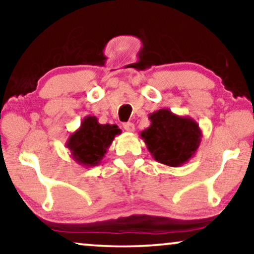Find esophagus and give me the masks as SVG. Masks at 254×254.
<instances>
[{"mask_svg": "<svg viewBox=\"0 0 254 254\" xmlns=\"http://www.w3.org/2000/svg\"><path fill=\"white\" fill-rule=\"evenodd\" d=\"M124 128H125V130H127V131H134L135 130L134 124H131V123L124 124Z\"/></svg>", "mask_w": 254, "mask_h": 254, "instance_id": "1", "label": "esophagus"}]
</instances>
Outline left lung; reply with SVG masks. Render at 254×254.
Here are the masks:
<instances>
[{"label": "left lung", "mask_w": 254, "mask_h": 254, "mask_svg": "<svg viewBox=\"0 0 254 254\" xmlns=\"http://www.w3.org/2000/svg\"><path fill=\"white\" fill-rule=\"evenodd\" d=\"M149 120L150 126L140 136L155 161L178 168L195 155L202 137L195 120L177 116L168 109L149 114Z\"/></svg>", "instance_id": "left-lung-1"}]
</instances>
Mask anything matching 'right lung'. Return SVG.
Listing matches in <instances>:
<instances>
[{
    "label": "right lung",
    "instance_id": "right-lung-1",
    "mask_svg": "<svg viewBox=\"0 0 254 254\" xmlns=\"http://www.w3.org/2000/svg\"><path fill=\"white\" fill-rule=\"evenodd\" d=\"M120 133L117 125H102L96 117L88 116L82 120L78 129L69 136L65 147L79 165L96 166L100 164L114 137Z\"/></svg>",
    "mask_w": 254,
    "mask_h": 254
}]
</instances>
